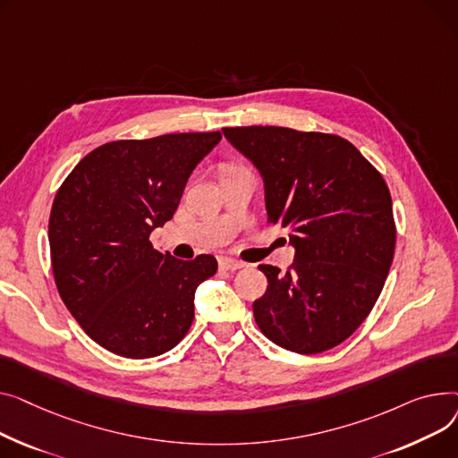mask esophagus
Masks as SVG:
<instances>
[{"instance_id":"1","label":"esophagus","mask_w":458,"mask_h":458,"mask_svg":"<svg viewBox=\"0 0 458 458\" xmlns=\"http://www.w3.org/2000/svg\"><path fill=\"white\" fill-rule=\"evenodd\" d=\"M246 264L242 260H236V259H231V257H222L220 259V267H224V270H240V267H244Z\"/></svg>"}]
</instances>
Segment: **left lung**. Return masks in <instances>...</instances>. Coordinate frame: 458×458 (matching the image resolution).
<instances>
[{"label": "left lung", "mask_w": 458, "mask_h": 458, "mask_svg": "<svg viewBox=\"0 0 458 458\" xmlns=\"http://www.w3.org/2000/svg\"><path fill=\"white\" fill-rule=\"evenodd\" d=\"M264 179L267 224L292 231V266L260 264L266 293L253 303L274 344L314 355L352 336L385 286L395 222L383 175L338 134L276 125L224 127Z\"/></svg>", "instance_id": "obj_1"}]
</instances>
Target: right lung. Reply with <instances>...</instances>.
<instances>
[{"mask_svg":"<svg viewBox=\"0 0 458 458\" xmlns=\"http://www.w3.org/2000/svg\"><path fill=\"white\" fill-rule=\"evenodd\" d=\"M222 132H177L103 144L81 158L51 205L57 290L83 331L125 359L175 347L194 319V293L212 255L179 260L149 234L172 220L184 184Z\"/></svg>","mask_w":458,"mask_h":458,"instance_id":"add662e5","label":"right lung"}]
</instances>
